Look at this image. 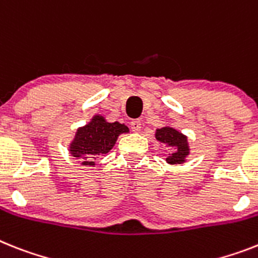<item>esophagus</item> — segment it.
Listing matches in <instances>:
<instances>
[{
    "instance_id": "1",
    "label": "esophagus",
    "mask_w": 258,
    "mask_h": 258,
    "mask_svg": "<svg viewBox=\"0 0 258 258\" xmlns=\"http://www.w3.org/2000/svg\"><path fill=\"white\" fill-rule=\"evenodd\" d=\"M130 125H131L133 131H135V133H139L140 128H142V122H140L139 119H134V120H131V122H130Z\"/></svg>"
}]
</instances>
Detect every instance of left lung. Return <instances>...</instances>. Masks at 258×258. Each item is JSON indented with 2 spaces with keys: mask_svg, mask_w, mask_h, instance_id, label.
I'll use <instances>...</instances> for the list:
<instances>
[{
  "mask_svg": "<svg viewBox=\"0 0 258 258\" xmlns=\"http://www.w3.org/2000/svg\"><path fill=\"white\" fill-rule=\"evenodd\" d=\"M156 139L160 143H164L165 146L174 148L172 153L166 157V162L169 164H182L186 161V156L189 155L190 148L187 138L176 128H173L170 125L162 127V128L156 130Z\"/></svg>",
  "mask_w": 258,
  "mask_h": 258,
  "instance_id": "8db88e82",
  "label": "left lung"
}]
</instances>
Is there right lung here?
Listing matches in <instances>:
<instances>
[{
	"instance_id": "1",
	"label": "right lung",
	"mask_w": 258,
	"mask_h": 258,
	"mask_svg": "<svg viewBox=\"0 0 258 258\" xmlns=\"http://www.w3.org/2000/svg\"><path fill=\"white\" fill-rule=\"evenodd\" d=\"M127 125L119 122L109 123L102 115H94L84 127H80L69 146V152L81 159L82 165L94 166L97 156L107 153L114 147L120 134H127Z\"/></svg>"
}]
</instances>
